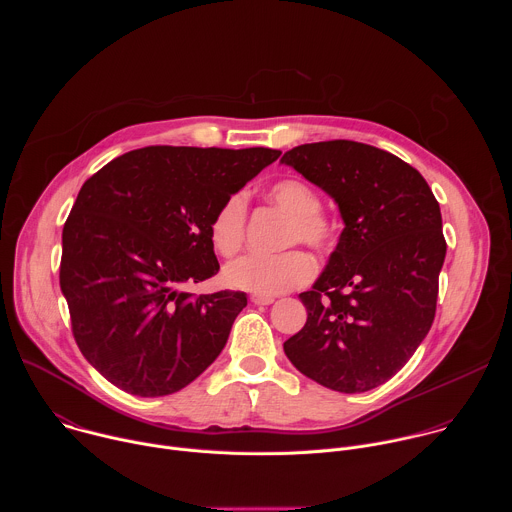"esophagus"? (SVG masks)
Returning a JSON list of instances; mask_svg holds the SVG:
<instances>
[{
    "label": "esophagus",
    "instance_id": "obj_1",
    "mask_svg": "<svg viewBox=\"0 0 512 512\" xmlns=\"http://www.w3.org/2000/svg\"><path fill=\"white\" fill-rule=\"evenodd\" d=\"M251 302L255 306H269V304L275 302V298H271V296H251Z\"/></svg>",
    "mask_w": 512,
    "mask_h": 512
}]
</instances>
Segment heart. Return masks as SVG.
Instances as JSON below:
<instances>
[{"mask_svg": "<svg viewBox=\"0 0 512 512\" xmlns=\"http://www.w3.org/2000/svg\"><path fill=\"white\" fill-rule=\"evenodd\" d=\"M269 198L289 214L285 245L304 243L314 251L334 247V227L322 214V198L314 186L300 178H283L269 188ZM247 196L233 192L210 218L208 239L212 249L223 255H235L245 241ZM316 273L312 257L302 249L283 253H247L225 267V281L255 296H279L289 289L306 285Z\"/></svg>", "mask_w": 512, "mask_h": 512, "instance_id": "obj_1", "label": "heart"}]
</instances>
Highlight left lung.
I'll return each instance as SVG.
<instances>
[{
	"instance_id": "left-lung-1",
	"label": "left lung",
	"mask_w": 512,
	"mask_h": 512,
	"mask_svg": "<svg viewBox=\"0 0 512 512\" xmlns=\"http://www.w3.org/2000/svg\"><path fill=\"white\" fill-rule=\"evenodd\" d=\"M281 164L332 196L344 221L326 269L300 294L306 326L283 350L332 391H371L405 367L433 324L446 259L440 204L415 168L367 143H304Z\"/></svg>"
}]
</instances>
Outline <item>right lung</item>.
<instances>
[{"instance_id":"right-lung-1","label":"right lung","mask_w":512,"mask_h":512,"mask_svg":"<svg viewBox=\"0 0 512 512\" xmlns=\"http://www.w3.org/2000/svg\"><path fill=\"white\" fill-rule=\"evenodd\" d=\"M279 156L150 145L83 184L62 229L60 289L83 356L109 383L172 395L221 354L247 296L186 285L218 273L214 210Z\"/></svg>"}]
</instances>
